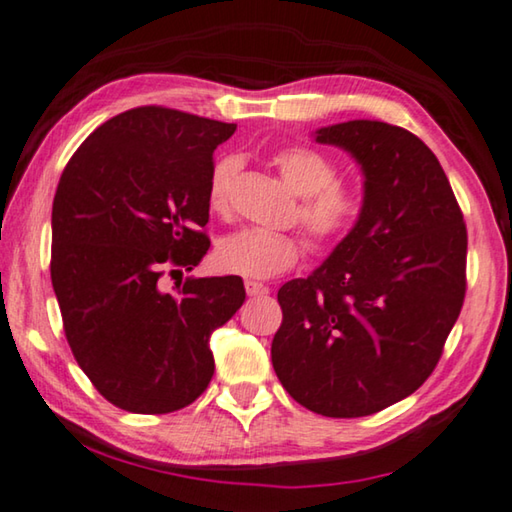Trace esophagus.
Masks as SVG:
<instances>
[{
    "label": "esophagus",
    "instance_id": "esophagus-1",
    "mask_svg": "<svg viewBox=\"0 0 512 512\" xmlns=\"http://www.w3.org/2000/svg\"><path fill=\"white\" fill-rule=\"evenodd\" d=\"M246 291H248V296H266L269 294V287L262 285V282L246 280Z\"/></svg>",
    "mask_w": 512,
    "mask_h": 512
}]
</instances>
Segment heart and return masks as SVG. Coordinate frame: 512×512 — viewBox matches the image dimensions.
Listing matches in <instances>:
<instances>
[{
  "mask_svg": "<svg viewBox=\"0 0 512 512\" xmlns=\"http://www.w3.org/2000/svg\"><path fill=\"white\" fill-rule=\"evenodd\" d=\"M273 164L285 182L300 196L294 218L303 225L312 246L337 248L360 225L367 198L360 186L339 180L342 166L326 152L310 145H291L273 154ZM239 173V159L223 157L209 175L207 202L216 214H225L232 202V184ZM305 250V241L294 232H271L259 227L232 232L218 241L216 266L225 273L250 280H269L289 271Z\"/></svg>",
  "mask_w": 512,
  "mask_h": 512,
  "instance_id": "1",
  "label": "heart"
}]
</instances>
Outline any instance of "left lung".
Returning a JSON list of instances; mask_svg holds the SVG:
<instances>
[{"label": "left lung", "instance_id": "obj_1", "mask_svg": "<svg viewBox=\"0 0 512 512\" xmlns=\"http://www.w3.org/2000/svg\"><path fill=\"white\" fill-rule=\"evenodd\" d=\"M364 170V216L328 262L278 291L271 344L282 387L303 408L353 419L426 383L465 303L467 225L431 148L378 120L323 127Z\"/></svg>", "mask_w": 512, "mask_h": 512}]
</instances>
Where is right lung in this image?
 Instances as JSON below:
<instances>
[{"label": "right lung", "instance_id": "1", "mask_svg": "<svg viewBox=\"0 0 512 512\" xmlns=\"http://www.w3.org/2000/svg\"><path fill=\"white\" fill-rule=\"evenodd\" d=\"M237 125L136 107L72 154L52 205V287L81 371L136 415L186 408L214 376L209 335L239 310L237 275L159 280L209 250L214 150Z\"/></svg>", "mask_w": 512, "mask_h": 512}]
</instances>
